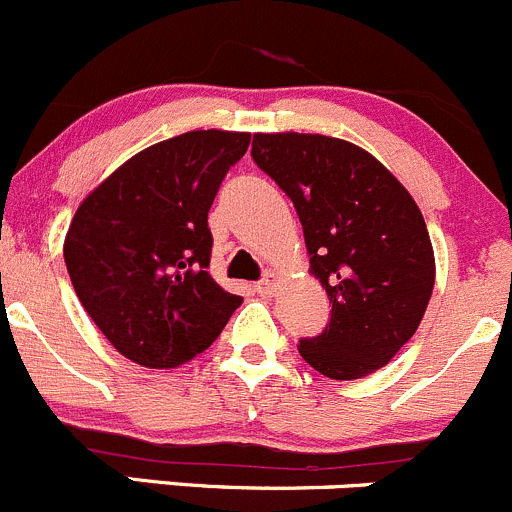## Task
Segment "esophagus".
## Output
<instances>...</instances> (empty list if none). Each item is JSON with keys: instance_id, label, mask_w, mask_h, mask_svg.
<instances>
[{"instance_id": "obj_1", "label": "esophagus", "mask_w": 512, "mask_h": 512, "mask_svg": "<svg viewBox=\"0 0 512 512\" xmlns=\"http://www.w3.org/2000/svg\"><path fill=\"white\" fill-rule=\"evenodd\" d=\"M256 291L261 293V296H273V293L278 291V276H268L263 278V281H258Z\"/></svg>"}]
</instances>
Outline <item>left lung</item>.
<instances>
[{
	"mask_svg": "<svg viewBox=\"0 0 512 512\" xmlns=\"http://www.w3.org/2000/svg\"><path fill=\"white\" fill-rule=\"evenodd\" d=\"M251 156L296 206L331 321L298 353L333 381L386 366L418 331L435 283L433 244L406 186L373 154L323 134H254Z\"/></svg>",
	"mask_w": 512,
	"mask_h": 512,
	"instance_id": "8db88e82",
	"label": "left lung"
}]
</instances>
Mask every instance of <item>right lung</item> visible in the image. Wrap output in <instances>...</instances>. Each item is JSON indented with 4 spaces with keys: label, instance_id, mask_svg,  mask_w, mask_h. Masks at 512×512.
<instances>
[{
    "label": "right lung",
    "instance_id": "add662e5",
    "mask_svg": "<svg viewBox=\"0 0 512 512\" xmlns=\"http://www.w3.org/2000/svg\"><path fill=\"white\" fill-rule=\"evenodd\" d=\"M249 144L246 131H186L131 156L79 204L64 239L69 278L129 361H191L244 301L209 273V209Z\"/></svg>",
    "mask_w": 512,
    "mask_h": 512
}]
</instances>
